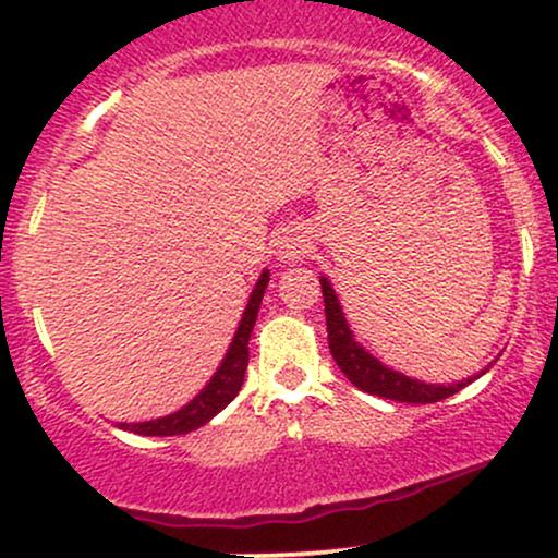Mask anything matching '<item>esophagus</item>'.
<instances>
[{"instance_id": "esophagus-1", "label": "esophagus", "mask_w": 558, "mask_h": 558, "mask_svg": "<svg viewBox=\"0 0 558 558\" xmlns=\"http://www.w3.org/2000/svg\"><path fill=\"white\" fill-rule=\"evenodd\" d=\"M280 259L283 262H299L301 257H304L306 252H310V235L304 233V230L299 228H291L286 230V235L280 239Z\"/></svg>"}]
</instances>
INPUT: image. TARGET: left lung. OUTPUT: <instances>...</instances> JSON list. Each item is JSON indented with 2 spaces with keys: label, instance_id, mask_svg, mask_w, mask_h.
<instances>
[{
  "label": "left lung",
  "instance_id": "obj_1",
  "mask_svg": "<svg viewBox=\"0 0 558 558\" xmlns=\"http://www.w3.org/2000/svg\"><path fill=\"white\" fill-rule=\"evenodd\" d=\"M319 286H323L325 323H328V343L332 360L341 367V373L349 377L356 388L364 390V393L383 396V399L403 403H435L459 393V390L475 380V377H466V380L451 383V386H438V383L414 380V377L386 367V364L375 360V356L354 338V332H351L349 323H345L343 317L341 301H338L336 291H332L330 280L325 278V275H319Z\"/></svg>",
  "mask_w": 558,
  "mask_h": 558
}]
</instances>
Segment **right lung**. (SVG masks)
<instances>
[{
	"instance_id": "add662e5",
	"label": "right lung",
	"mask_w": 558,
	"mask_h": 558,
	"mask_svg": "<svg viewBox=\"0 0 558 558\" xmlns=\"http://www.w3.org/2000/svg\"><path fill=\"white\" fill-rule=\"evenodd\" d=\"M267 283H270V270H262L257 286H254L252 296H248L246 310H243L239 330H235L220 367H217V373L209 377L207 386L198 390L194 399L178 409V412L168 414V417L146 422H118V427L138 435H183L207 425L215 414H220L222 409L239 396V390L243 386V375H246L248 364V338H252L254 323H257L259 304L262 296H265Z\"/></svg>"
}]
</instances>
